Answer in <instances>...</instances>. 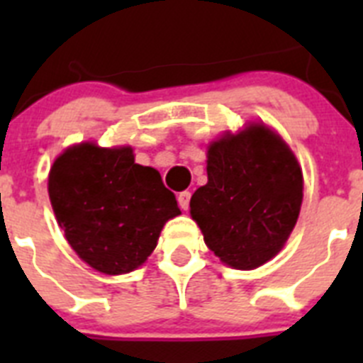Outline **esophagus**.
Instances as JSON below:
<instances>
[{
	"instance_id": "1",
	"label": "esophagus",
	"mask_w": 363,
	"mask_h": 363,
	"mask_svg": "<svg viewBox=\"0 0 363 363\" xmlns=\"http://www.w3.org/2000/svg\"><path fill=\"white\" fill-rule=\"evenodd\" d=\"M189 201H191V192L189 191H184V192H179L178 194V203L179 207L184 211L189 209Z\"/></svg>"
}]
</instances>
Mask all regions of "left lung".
Listing matches in <instances>:
<instances>
[{
    "label": "left lung",
    "instance_id": "obj_1",
    "mask_svg": "<svg viewBox=\"0 0 363 363\" xmlns=\"http://www.w3.org/2000/svg\"><path fill=\"white\" fill-rule=\"evenodd\" d=\"M303 176L289 145L265 125L223 134L207 150V184L191 198V216L211 251L242 271L281 251L296 225Z\"/></svg>",
    "mask_w": 363,
    "mask_h": 363
}]
</instances>
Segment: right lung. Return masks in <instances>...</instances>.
Instances as JSON below:
<instances>
[{
	"instance_id": "1",
	"label": "right lung",
	"mask_w": 363,
	"mask_h": 363,
	"mask_svg": "<svg viewBox=\"0 0 363 363\" xmlns=\"http://www.w3.org/2000/svg\"><path fill=\"white\" fill-rule=\"evenodd\" d=\"M49 198L76 255L104 274H125L145 262L178 201L130 147L79 143L50 167Z\"/></svg>"
}]
</instances>
